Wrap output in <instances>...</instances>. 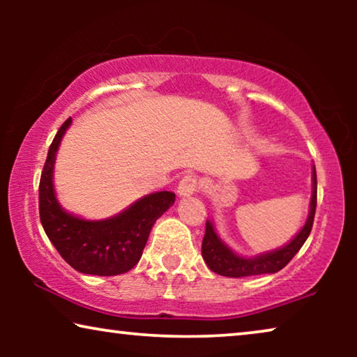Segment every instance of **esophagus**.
I'll use <instances>...</instances> for the list:
<instances>
[{"mask_svg": "<svg viewBox=\"0 0 357 357\" xmlns=\"http://www.w3.org/2000/svg\"><path fill=\"white\" fill-rule=\"evenodd\" d=\"M198 190H199V180L197 175L187 174L182 180H180V183L177 187V193L180 195V197H190V195L197 193Z\"/></svg>", "mask_w": 357, "mask_h": 357, "instance_id": "esophagus-1", "label": "esophagus"}]
</instances>
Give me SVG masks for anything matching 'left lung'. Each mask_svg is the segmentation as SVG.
I'll return each instance as SVG.
<instances>
[{
    "label": "left lung",
    "instance_id": "8db88e82",
    "mask_svg": "<svg viewBox=\"0 0 357 357\" xmlns=\"http://www.w3.org/2000/svg\"><path fill=\"white\" fill-rule=\"evenodd\" d=\"M317 208V174L315 165L312 167V198L309 206V218L304 224V227L296 234V237L286 245H282L276 250L260 253V255L245 258L237 255L232 252L226 243L221 241L218 236L216 229H214L213 222L206 221V231H204L203 245H202V255L203 260L206 263L208 268L221 276L227 278H243V276H255V275H273L282 270L287 263L292 260V257L301 250L304 242L309 237L312 231V224H314Z\"/></svg>",
    "mask_w": 357,
    "mask_h": 357
}]
</instances>
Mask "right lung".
I'll list each match as a JSON object with an SVG mask.
<instances>
[{"instance_id":"right-lung-1","label":"right lung","mask_w":357,"mask_h":357,"mask_svg":"<svg viewBox=\"0 0 357 357\" xmlns=\"http://www.w3.org/2000/svg\"><path fill=\"white\" fill-rule=\"evenodd\" d=\"M70 125L71 119H68L58 130L42 170L38 211L43 231L63 260L76 271L97 276L121 275L139 261L151 229L172 206L175 193H149L121 213L99 221H89L65 211L53 187V167Z\"/></svg>"}]
</instances>
